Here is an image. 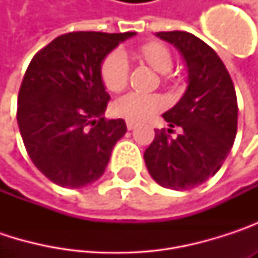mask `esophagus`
<instances>
[{
  "label": "esophagus",
  "mask_w": 258,
  "mask_h": 258,
  "mask_svg": "<svg viewBox=\"0 0 258 258\" xmlns=\"http://www.w3.org/2000/svg\"><path fill=\"white\" fill-rule=\"evenodd\" d=\"M127 128L131 131V130H134L136 128V124L134 122H131V121H127Z\"/></svg>",
  "instance_id": "34e87169"
}]
</instances>
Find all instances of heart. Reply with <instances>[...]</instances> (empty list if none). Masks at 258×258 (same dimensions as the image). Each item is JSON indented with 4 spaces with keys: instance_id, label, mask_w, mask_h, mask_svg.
Segmentation results:
<instances>
[{
    "instance_id": "heart-1",
    "label": "heart",
    "mask_w": 258,
    "mask_h": 258,
    "mask_svg": "<svg viewBox=\"0 0 258 258\" xmlns=\"http://www.w3.org/2000/svg\"><path fill=\"white\" fill-rule=\"evenodd\" d=\"M139 55L160 75H169L173 70V55L163 43H146L139 49ZM128 73V58L121 50L109 53L101 64V79L110 92H119L127 86ZM161 109L163 100L155 94L128 92L113 103V113L131 122H143Z\"/></svg>"
}]
</instances>
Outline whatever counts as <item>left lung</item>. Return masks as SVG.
<instances>
[{
  "label": "left lung",
  "instance_id": "1",
  "mask_svg": "<svg viewBox=\"0 0 258 258\" xmlns=\"http://www.w3.org/2000/svg\"><path fill=\"white\" fill-rule=\"evenodd\" d=\"M173 44L188 69V86L180 100L163 118L169 133L155 130L145 151L148 172L164 188L189 189L214 176L227 158L237 128V98L232 78L217 52L185 31L157 32Z\"/></svg>",
  "mask_w": 258,
  "mask_h": 258
}]
</instances>
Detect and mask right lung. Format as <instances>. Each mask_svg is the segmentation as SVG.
Here are the masks:
<instances>
[{
	"label": "right lung",
	"mask_w": 258,
	"mask_h": 258,
	"mask_svg": "<svg viewBox=\"0 0 258 258\" xmlns=\"http://www.w3.org/2000/svg\"><path fill=\"white\" fill-rule=\"evenodd\" d=\"M136 32H69L29 62L18 97V124L34 166L53 183L82 188L101 178L124 119H104L110 95L104 58Z\"/></svg>",
	"instance_id": "add662e5"
}]
</instances>
